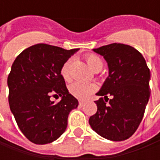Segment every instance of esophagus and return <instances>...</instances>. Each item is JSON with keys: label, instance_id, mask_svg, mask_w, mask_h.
I'll return each instance as SVG.
<instances>
[{"label": "esophagus", "instance_id": "obj_1", "mask_svg": "<svg viewBox=\"0 0 160 160\" xmlns=\"http://www.w3.org/2000/svg\"><path fill=\"white\" fill-rule=\"evenodd\" d=\"M83 105H84V103H83V102H81V101H80V102H79V107H83Z\"/></svg>", "mask_w": 160, "mask_h": 160}]
</instances>
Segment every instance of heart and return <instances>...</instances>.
<instances>
[{
	"instance_id": "heart-1",
	"label": "heart",
	"mask_w": 160,
	"mask_h": 160,
	"mask_svg": "<svg viewBox=\"0 0 160 160\" xmlns=\"http://www.w3.org/2000/svg\"><path fill=\"white\" fill-rule=\"evenodd\" d=\"M86 62L89 66V68L92 71L98 72L103 67V62L102 59L99 56L95 54H88L85 57ZM72 59L69 58L68 59L64 64L62 65L61 69H60V74L61 77H63L65 81H69L70 79V74H69V69H70V64ZM96 91V85L93 83H74L69 86V92L72 95L76 97L79 100H85L89 97L91 94H92Z\"/></svg>"
}]
</instances>
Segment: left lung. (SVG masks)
<instances>
[{"label":"left lung","instance_id":"left-lung-1","mask_svg":"<svg viewBox=\"0 0 160 160\" xmlns=\"http://www.w3.org/2000/svg\"><path fill=\"white\" fill-rule=\"evenodd\" d=\"M93 52L107 61L108 77L96 93L101 98L95 101L97 112L90 117V126L108 140L125 141L142 120L151 95V72L143 56L130 45L111 43ZM108 95L112 96L109 101Z\"/></svg>","mask_w":160,"mask_h":160}]
</instances>
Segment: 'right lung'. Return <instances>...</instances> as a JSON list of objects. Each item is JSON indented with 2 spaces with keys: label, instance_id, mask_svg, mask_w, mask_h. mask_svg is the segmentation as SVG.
I'll return each mask as SVG.
<instances>
[{
  "label": "right lung",
  "instance_id": "right-lung-1",
  "mask_svg": "<svg viewBox=\"0 0 160 160\" xmlns=\"http://www.w3.org/2000/svg\"><path fill=\"white\" fill-rule=\"evenodd\" d=\"M78 49L38 43L24 50L8 77L9 103L20 131L35 144L52 142L66 131L68 118L78 101L68 92L60 69ZM52 94L62 97L50 101Z\"/></svg>",
  "mask_w": 160,
  "mask_h": 160
}]
</instances>
